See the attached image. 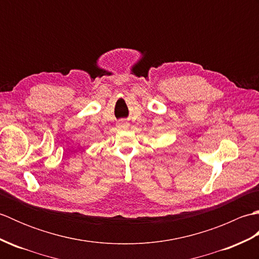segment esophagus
I'll return each instance as SVG.
<instances>
[{
    "label": "esophagus",
    "instance_id": "obj_1",
    "mask_svg": "<svg viewBox=\"0 0 259 259\" xmlns=\"http://www.w3.org/2000/svg\"><path fill=\"white\" fill-rule=\"evenodd\" d=\"M126 124H128V123H125V122H120V123H119V126H125Z\"/></svg>",
    "mask_w": 259,
    "mask_h": 259
}]
</instances>
